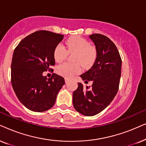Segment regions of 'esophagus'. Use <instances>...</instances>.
<instances>
[{"label":"esophagus","mask_w":146,"mask_h":146,"mask_svg":"<svg viewBox=\"0 0 146 146\" xmlns=\"http://www.w3.org/2000/svg\"><path fill=\"white\" fill-rule=\"evenodd\" d=\"M65 83H68V81H69V80H68V79L65 78Z\"/></svg>","instance_id":"obj_1"}]
</instances>
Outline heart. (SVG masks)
<instances>
[{
    "mask_svg": "<svg viewBox=\"0 0 146 146\" xmlns=\"http://www.w3.org/2000/svg\"><path fill=\"white\" fill-rule=\"evenodd\" d=\"M67 48L62 44H59L54 50L53 56L55 61L61 63L67 57L69 52L76 53L74 56V61L79 62L81 65L87 67L92 65L97 55L96 48L89 44L85 38L79 36H75L69 38L66 42ZM79 63H64L57 68V73L67 78H71L81 71Z\"/></svg>",
    "mask_w": 146,
    "mask_h": 146,
    "instance_id": "obj_1",
    "label": "heart"
}]
</instances>
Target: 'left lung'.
Here are the masks:
<instances>
[{
  "label": "left lung",
  "instance_id": "1",
  "mask_svg": "<svg viewBox=\"0 0 146 146\" xmlns=\"http://www.w3.org/2000/svg\"><path fill=\"white\" fill-rule=\"evenodd\" d=\"M89 38L96 45L97 57L92 67L80 77L87 82L92 81L93 84L85 88L78 83L73 104L79 113L93 116L105 110L117 94L122 61L115 44L106 36L92 34Z\"/></svg>",
  "mask_w": 146,
  "mask_h": 146
}]
</instances>
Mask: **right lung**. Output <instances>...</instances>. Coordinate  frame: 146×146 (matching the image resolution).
Returning <instances> with one entry per match:
<instances>
[{"label": "right lung", "instance_id": "obj_1", "mask_svg": "<svg viewBox=\"0 0 146 146\" xmlns=\"http://www.w3.org/2000/svg\"><path fill=\"white\" fill-rule=\"evenodd\" d=\"M63 35L48 31H38L19 42L13 53L11 84L19 101L29 110L42 112L55 104L57 94L65 84L63 77L53 73L48 79L44 71L55 65L54 50Z\"/></svg>", "mask_w": 146, "mask_h": 146}]
</instances>
